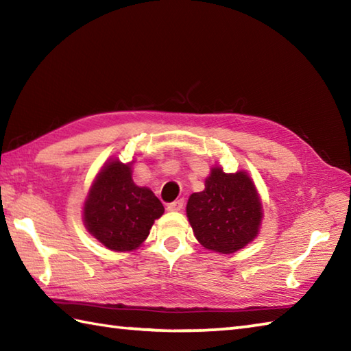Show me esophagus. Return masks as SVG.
I'll list each match as a JSON object with an SVG mask.
<instances>
[{
  "label": "esophagus",
  "mask_w": 351,
  "mask_h": 351,
  "mask_svg": "<svg viewBox=\"0 0 351 351\" xmlns=\"http://www.w3.org/2000/svg\"><path fill=\"white\" fill-rule=\"evenodd\" d=\"M184 208V200L180 199V200H175V202H171L167 205V210L169 211H181Z\"/></svg>",
  "instance_id": "obj_1"
}]
</instances>
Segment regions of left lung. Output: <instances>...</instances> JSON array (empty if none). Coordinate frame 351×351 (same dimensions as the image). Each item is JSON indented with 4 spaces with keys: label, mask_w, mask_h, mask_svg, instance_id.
<instances>
[{
    "label": "left lung",
    "mask_w": 351,
    "mask_h": 351,
    "mask_svg": "<svg viewBox=\"0 0 351 351\" xmlns=\"http://www.w3.org/2000/svg\"><path fill=\"white\" fill-rule=\"evenodd\" d=\"M187 217L204 247L234 253L256 237L263 211L245 171L225 173L215 167L206 178L205 190L190 196Z\"/></svg>",
    "instance_id": "obj_1"
}]
</instances>
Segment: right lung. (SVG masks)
Instances as JSON below:
<instances>
[{
    "instance_id": "1",
    "label": "right lung",
    "mask_w": 351,
    "mask_h": 351,
    "mask_svg": "<svg viewBox=\"0 0 351 351\" xmlns=\"http://www.w3.org/2000/svg\"><path fill=\"white\" fill-rule=\"evenodd\" d=\"M164 206L154 193L137 187L131 164L119 160L104 166L84 204V223L95 238L114 252L137 249Z\"/></svg>"
}]
</instances>
